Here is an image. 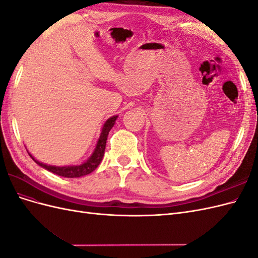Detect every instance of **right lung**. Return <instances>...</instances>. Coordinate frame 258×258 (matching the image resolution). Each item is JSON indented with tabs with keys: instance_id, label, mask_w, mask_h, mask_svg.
Returning <instances> with one entry per match:
<instances>
[{
	"instance_id": "1",
	"label": "right lung",
	"mask_w": 258,
	"mask_h": 258,
	"mask_svg": "<svg viewBox=\"0 0 258 258\" xmlns=\"http://www.w3.org/2000/svg\"><path fill=\"white\" fill-rule=\"evenodd\" d=\"M118 116H112L108 118L104 124L102 131H101L100 138L97 142L95 151H93L92 155L90 157L86 160L82 165H77V166H63V167H58V166H50V165H46V163L40 162L38 160H36L32 155H30V157L32 158L38 166H41L42 168L50 171V172L63 176V177H81L84 175H87L89 173H91L93 170H96L97 167L100 165L101 160H102L103 156H104V151H105V145H106V140H107V136L108 132L111 131V129L113 128V126L115 124V121L117 119Z\"/></svg>"
}]
</instances>
